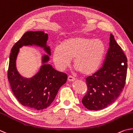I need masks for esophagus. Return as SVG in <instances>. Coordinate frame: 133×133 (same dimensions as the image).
Returning a JSON list of instances; mask_svg holds the SVG:
<instances>
[{
  "label": "esophagus",
  "instance_id": "obj_1",
  "mask_svg": "<svg viewBox=\"0 0 133 133\" xmlns=\"http://www.w3.org/2000/svg\"><path fill=\"white\" fill-rule=\"evenodd\" d=\"M75 80H76V79L71 76H69L68 77V81H69V82H74Z\"/></svg>",
  "mask_w": 133,
  "mask_h": 133
}]
</instances>
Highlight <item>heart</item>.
<instances>
[{
    "instance_id": "heart-1",
    "label": "heart",
    "mask_w": 133,
    "mask_h": 133,
    "mask_svg": "<svg viewBox=\"0 0 133 133\" xmlns=\"http://www.w3.org/2000/svg\"><path fill=\"white\" fill-rule=\"evenodd\" d=\"M105 52V45L101 39L75 36L65 39L52 52L54 63L59 70L74 65L83 75H90L99 69Z\"/></svg>"
}]
</instances>
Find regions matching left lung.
I'll use <instances>...</instances> for the list:
<instances>
[{
  "label": "left lung",
  "instance_id": "left-lung-1",
  "mask_svg": "<svg viewBox=\"0 0 133 133\" xmlns=\"http://www.w3.org/2000/svg\"><path fill=\"white\" fill-rule=\"evenodd\" d=\"M102 68L86 79L88 92L82 102L90 110H99L113 103L124 88L127 59L110 34L109 48Z\"/></svg>",
  "mask_w": 133,
  "mask_h": 133
}]
</instances>
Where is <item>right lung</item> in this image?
<instances>
[{
	"mask_svg": "<svg viewBox=\"0 0 133 133\" xmlns=\"http://www.w3.org/2000/svg\"><path fill=\"white\" fill-rule=\"evenodd\" d=\"M48 34L44 31H28L11 48L9 58L8 77L11 90L18 102L34 110L45 109L52 103L59 88L66 83L67 75L60 72L47 64L51 51L46 45ZM36 46L43 48L48 54L42 57V66L31 78L21 76L16 66L19 48L23 46Z\"/></svg>",
	"mask_w": 133,
	"mask_h": 133,
	"instance_id": "obj_1",
	"label": "right lung"
}]
</instances>
